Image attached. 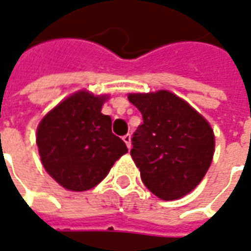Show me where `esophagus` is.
I'll use <instances>...</instances> for the list:
<instances>
[{
    "label": "esophagus",
    "instance_id": "1",
    "mask_svg": "<svg viewBox=\"0 0 251 251\" xmlns=\"http://www.w3.org/2000/svg\"><path fill=\"white\" fill-rule=\"evenodd\" d=\"M123 140H124V143L127 145V147H128V149H131V135L129 134L124 135V136H123Z\"/></svg>",
    "mask_w": 251,
    "mask_h": 251
}]
</instances>
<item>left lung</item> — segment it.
Listing matches in <instances>:
<instances>
[{
	"mask_svg": "<svg viewBox=\"0 0 251 251\" xmlns=\"http://www.w3.org/2000/svg\"><path fill=\"white\" fill-rule=\"evenodd\" d=\"M128 100L143 117L131 150L143 184L162 200L188 195L212 162L215 136L209 123L168 90L131 93Z\"/></svg>",
	"mask_w": 251,
	"mask_h": 251,
	"instance_id": "8db88e82",
	"label": "left lung"
}]
</instances>
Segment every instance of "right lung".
I'll return each instance as SVG.
<instances>
[{"label":"right lung","instance_id":"add662e5","mask_svg":"<svg viewBox=\"0 0 251 251\" xmlns=\"http://www.w3.org/2000/svg\"><path fill=\"white\" fill-rule=\"evenodd\" d=\"M106 96L79 90L55 106L37 127L36 143L44 169L66 189H92L128 149L112 134V120L101 113Z\"/></svg>","mask_w":251,"mask_h":251}]
</instances>
